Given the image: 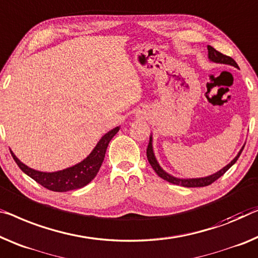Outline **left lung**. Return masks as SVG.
Segmentation results:
<instances>
[{"label":"left lung","mask_w":258,"mask_h":258,"mask_svg":"<svg viewBox=\"0 0 258 258\" xmlns=\"http://www.w3.org/2000/svg\"><path fill=\"white\" fill-rule=\"evenodd\" d=\"M207 49H209V59L211 61H213V62L230 64V66H234V67L239 68V66H237V63L235 62V60L232 59V57H230V56L225 55V54H222V53L218 52L217 49L213 48L212 46H210V45L207 46ZM243 148H244V146L241 148V151L235 156V159H234L230 163H228L227 166L222 168L221 170H219L218 172H215V174L211 175V176H207V177H202V178H177V177H174V176L169 175L168 172L164 171L163 169L160 167V164L157 163V161L155 159V155H154L153 145H152V137H149V144H148V147H147V159H148V162L151 163L152 168L154 169V170H155L156 174L159 175L161 178H163L164 180H167V182L172 183V184H176V185L185 186V187H201V186L210 185V184H212L213 182H215V180H217L219 177H221V176L224 175L225 172L227 171L228 169L232 167L234 163L236 162L237 159H239L240 155H241L242 151H243Z\"/></svg>","instance_id":"left-lung-1"}]
</instances>
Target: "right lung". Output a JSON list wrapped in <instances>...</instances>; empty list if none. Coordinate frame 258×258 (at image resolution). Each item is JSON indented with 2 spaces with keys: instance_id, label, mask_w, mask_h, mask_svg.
<instances>
[{
  "instance_id": "1",
  "label": "right lung",
  "mask_w": 258,
  "mask_h": 258,
  "mask_svg": "<svg viewBox=\"0 0 258 258\" xmlns=\"http://www.w3.org/2000/svg\"><path fill=\"white\" fill-rule=\"evenodd\" d=\"M118 131L119 127H114L110 132H107L105 136H103L102 139L98 141L94 151L89 154L87 159H84L80 163L71 168L55 172H43L31 169L28 166H25L24 163H22L13 152L10 151V153L14 157L15 162L21 168V170L36 180L37 183H39L40 185L46 187V189L55 192L76 190L80 189V187L86 186L97 175L99 168H101L103 163V160H104L109 142L116 136Z\"/></svg>"
}]
</instances>
